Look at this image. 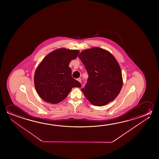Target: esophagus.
I'll use <instances>...</instances> for the list:
<instances>
[{"instance_id":"esophagus-1","label":"esophagus","mask_w":159,"mask_h":159,"mask_svg":"<svg viewBox=\"0 0 159 159\" xmlns=\"http://www.w3.org/2000/svg\"><path fill=\"white\" fill-rule=\"evenodd\" d=\"M77 80L79 82H80V83H81V78H80L78 79H77Z\"/></svg>"}]
</instances>
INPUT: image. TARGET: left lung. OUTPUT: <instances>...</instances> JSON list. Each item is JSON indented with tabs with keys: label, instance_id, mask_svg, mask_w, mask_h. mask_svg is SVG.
<instances>
[{
	"label": "left lung",
	"instance_id": "left-lung-1",
	"mask_svg": "<svg viewBox=\"0 0 159 159\" xmlns=\"http://www.w3.org/2000/svg\"><path fill=\"white\" fill-rule=\"evenodd\" d=\"M78 57L88 74L85 88L81 89L86 99L95 106H104L120 93L123 80L119 63L111 53L99 47L85 49Z\"/></svg>",
	"mask_w": 159,
	"mask_h": 159
}]
</instances>
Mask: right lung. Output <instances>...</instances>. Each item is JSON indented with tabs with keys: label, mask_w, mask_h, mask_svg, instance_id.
Returning <instances> with one entry per match:
<instances>
[{
	"label": "right lung",
	"mask_w": 159,
	"mask_h": 159,
	"mask_svg": "<svg viewBox=\"0 0 159 159\" xmlns=\"http://www.w3.org/2000/svg\"><path fill=\"white\" fill-rule=\"evenodd\" d=\"M79 53V50L59 48L47 55L38 65L34 74V85L44 101L57 104L67 97L73 88L81 87V84L71 76L69 66Z\"/></svg>",
	"instance_id": "add662e5"
}]
</instances>
